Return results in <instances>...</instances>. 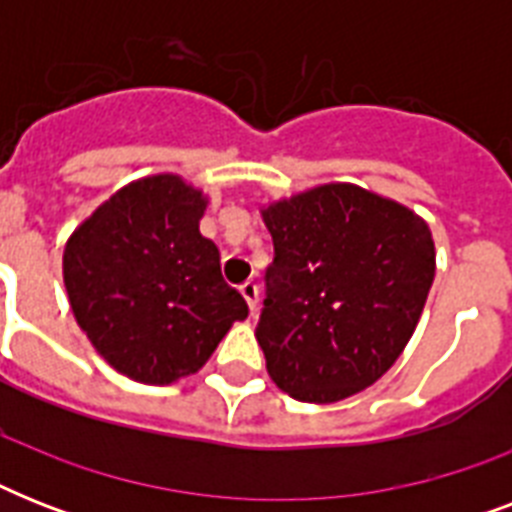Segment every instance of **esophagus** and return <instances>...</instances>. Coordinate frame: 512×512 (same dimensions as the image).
Returning <instances> with one entry per match:
<instances>
[{
  "instance_id": "34e87169",
  "label": "esophagus",
  "mask_w": 512,
  "mask_h": 512,
  "mask_svg": "<svg viewBox=\"0 0 512 512\" xmlns=\"http://www.w3.org/2000/svg\"><path fill=\"white\" fill-rule=\"evenodd\" d=\"M241 295H244V300H247L249 311L255 313L257 311V303H260V287H257L255 279H247L244 284H241Z\"/></svg>"
}]
</instances>
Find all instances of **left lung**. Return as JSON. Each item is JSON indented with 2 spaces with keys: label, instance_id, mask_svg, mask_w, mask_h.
I'll use <instances>...</instances> for the list:
<instances>
[{
  "label": "left lung",
  "instance_id": "1",
  "mask_svg": "<svg viewBox=\"0 0 512 512\" xmlns=\"http://www.w3.org/2000/svg\"><path fill=\"white\" fill-rule=\"evenodd\" d=\"M273 239L255 337L271 380L308 404L377 382L412 337L436 276L428 223L332 183L263 212Z\"/></svg>",
  "mask_w": 512,
  "mask_h": 512
}]
</instances>
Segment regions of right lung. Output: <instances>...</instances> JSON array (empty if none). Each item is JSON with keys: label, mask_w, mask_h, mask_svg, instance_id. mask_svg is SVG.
<instances>
[{"label": "right lung", "mask_w": 512, "mask_h": 512, "mask_svg": "<svg viewBox=\"0 0 512 512\" xmlns=\"http://www.w3.org/2000/svg\"><path fill=\"white\" fill-rule=\"evenodd\" d=\"M201 191L175 175L130 183L100 204L63 252L76 324L116 372L170 385L207 364L247 300L225 284L199 233Z\"/></svg>", "instance_id": "obj_1"}]
</instances>
